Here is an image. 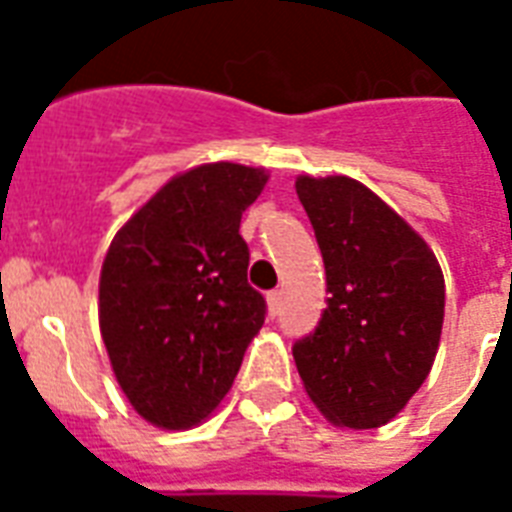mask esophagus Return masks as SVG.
I'll list each match as a JSON object with an SVG mask.
<instances>
[{
    "label": "esophagus",
    "mask_w": 512,
    "mask_h": 512,
    "mask_svg": "<svg viewBox=\"0 0 512 512\" xmlns=\"http://www.w3.org/2000/svg\"><path fill=\"white\" fill-rule=\"evenodd\" d=\"M268 311H271V316H279V311H281V289H273V292H268Z\"/></svg>",
    "instance_id": "34e87169"
}]
</instances>
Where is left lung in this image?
I'll list each match as a JSON object with an SVG mask.
<instances>
[{"label": "left lung", "mask_w": 512, "mask_h": 512, "mask_svg": "<svg viewBox=\"0 0 512 512\" xmlns=\"http://www.w3.org/2000/svg\"><path fill=\"white\" fill-rule=\"evenodd\" d=\"M327 271L319 327L292 345L311 401L342 428H380L417 393L444 324L430 247L353 177H297Z\"/></svg>", "instance_id": "8db88e82"}]
</instances>
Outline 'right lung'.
<instances>
[{"instance_id":"right-lung-1","label":"right lung","mask_w":512,"mask_h":512,"mask_svg":"<svg viewBox=\"0 0 512 512\" xmlns=\"http://www.w3.org/2000/svg\"><path fill=\"white\" fill-rule=\"evenodd\" d=\"M265 180L231 162L172 177L108 247L100 335L124 396L159 428L204 420L263 327L265 297L249 287L239 225Z\"/></svg>"}]
</instances>
